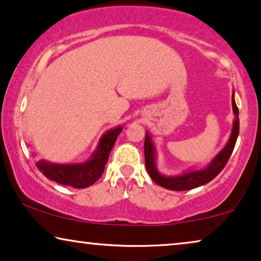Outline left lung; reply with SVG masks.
<instances>
[{"label": "left lung", "instance_id": "1", "mask_svg": "<svg viewBox=\"0 0 261 261\" xmlns=\"http://www.w3.org/2000/svg\"><path fill=\"white\" fill-rule=\"evenodd\" d=\"M231 106H233L235 120L233 123V129H231L229 140H228L227 145L224 146L222 151H221L219 154L212 160V163L202 170L189 171V172L179 174V176H163V174L156 170L155 147L151 140V137L146 133L145 145H144L145 166L148 174L153 179V181H155V183L160 185V187L169 189V190L185 191V190H191V189L198 188L201 187V185H204L206 183H209L210 180H213L214 178H215L217 174L223 170V167L226 166L227 162L230 158L231 153H233L235 144H237L240 124H239V109L237 107V103H235L234 95H233V101H231Z\"/></svg>", "mask_w": 261, "mask_h": 261}]
</instances>
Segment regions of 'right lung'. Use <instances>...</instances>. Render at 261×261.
<instances>
[{
  "label": "right lung",
  "mask_w": 261,
  "mask_h": 261,
  "mask_svg": "<svg viewBox=\"0 0 261 261\" xmlns=\"http://www.w3.org/2000/svg\"><path fill=\"white\" fill-rule=\"evenodd\" d=\"M121 130L122 127L120 126L103 134L97 148L88 162L82 164H53L40 160L37 163V167L46 178L62 185H69L76 189L90 187L102 176L109 159V153L115 145Z\"/></svg>",
  "instance_id": "obj_1"
}]
</instances>
